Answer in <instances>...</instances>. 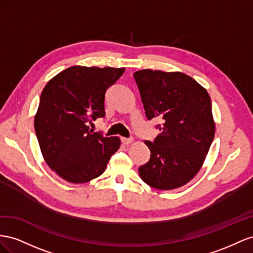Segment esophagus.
<instances>
[{
	"label": "esophagus",
	"instance_id": "1",
	"mask_svg": "<svg viewBox=\"0 0 253 253\" xmlns=\"http://www.w3.org/2000/svg\"><path fill=\"white\" fill-rule=\"evenodd\" d=\"M121 141L123 144H125V145H128V144H130L133 142V139H127V138H121Z\"/></svg>",
	"mask_w": 253,
	"mask_h": 253
}]
</instances>
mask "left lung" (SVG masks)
I'll use <instances>...</instances> for the list:
<instances>
[{
    "mask_svg": "<svg viewBox=\"0 0 253 253\" xmlns=\"http://www.w3.org/2000/svg\"><path fill=\"white\" fill-rule=\"evenodd\" d=\"M133 76L146 118L162 121L155 141L144 142L151 154L140 177L154 189H178L198 174L214 139L210 95L181 72L145 69Z\"/></svg>",
    "mask_w": 253,
    "mask_h": 253,
    "instance_id": "obj_1",
    "label": "left lung"
}]
</instances>
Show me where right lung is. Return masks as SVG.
<instances>
[{"label": "right lung", "instance_id": "1", "mask_svg": "<svg viewBox=\"0 0 253 253\" xmlns=\"http://www.w3.org/2000/svg\"><path fill=\"white\" fill-rule=\"evenodd\" d=\"M124 71L70 67L43 89L35 130L44 161L66 181L85 183L99 177L120 148L119 136L93 132L88 123L105 117L106 91Z\"/></svg>", "mask_w": 253, "mask_h": 253}]
</instances>
